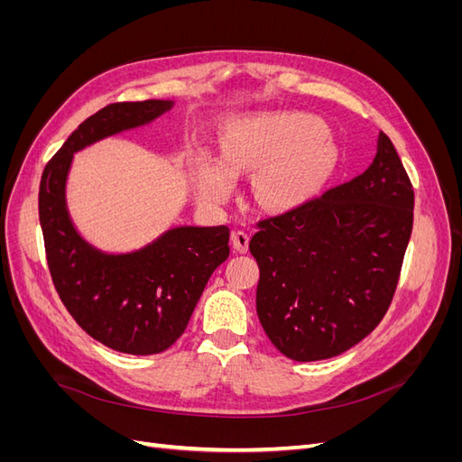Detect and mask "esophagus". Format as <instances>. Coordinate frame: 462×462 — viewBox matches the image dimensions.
Listing matches in <instances>:
<instances>
[{
	"label": "esophagus",
	"instance_id": "esophagus-1",
	"mask_svg": "<svg viewBox=\"0 0 462 462\" xmlns=\"http://www.w3.org/2000/svg\"><path fill=\"white\" fill-rule=\"evenodd\" d=\"M248 241H250V236H248L246 231H233L231 243H233V248L236 250V253L245 254L248 250Z\"/></svg>",
	"mask_w": 462,
	"mask_h": 462
}]
</instances>
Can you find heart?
Segmentation results:
<instances>
[{
	"label": "heart",
	"mask_w": 462,
	"mask_h": 462,
	"mask_svg": "<svg viewBox=\"0 0 462 462\" xmlns=\"http://www.w3.org/2000/svg\"><path fill=\"white\" fill-rule=\"evenodd\" d=\"M221 158H204L199 192L208 204H221L235 189V175L258 171L256 199L283 209L302 202L324 183L333 167V146L324 125L306 114H262L229 123Z\"/></svg>",
	"instance_id": "obj_1"
}]
</instances>
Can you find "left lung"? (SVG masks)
Here are the masks:
<instances>
[{"instance_id":"1","label":"left lung","mask_w":462,"mask_h":462,"mask_svg":"<svg viewBox=\"0 0 462 462\" xmlns=\"http://www.w3.org/2000/svg\"><path fill=\"white\" fill-rule=\"evenodd\" d=\"M414 190L385 133L368 170L289 212L258 221L256 312L279 353L297 362L360 343L393 300L412 233Z\"/></svg>"}]
</instances>
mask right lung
I'll return each instance as SVG.
<instances>
[{"instance_id":"obj_1","label":"right lung","mask_w":462,"mask_h":462,"mask_svg":"<svg viewBox=\"0 0 462 462\" xmlns=\"http://www.w3.org/2000/svg\"><path fill=\"white\" fill-rule=\"evenodd\" d=\"M171 100L119 102L96 111L46 163L38 214L51 282L77 324L127 355H156L183 335L209 275L229 256V227H173L141 250L107 254L87 243L67 212L73 153L106 136L143 127Z\"/></svg>"}]
</instances>
